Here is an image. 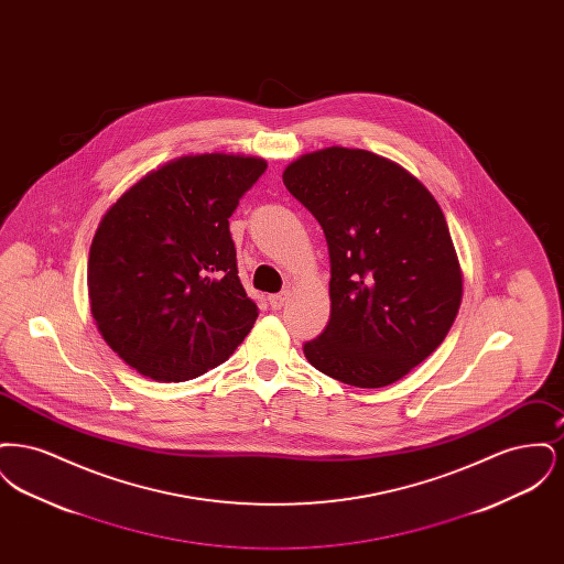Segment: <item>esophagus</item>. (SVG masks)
<instances>
[{
	"instance_id": "1",
	"label": "esophagus",
	"mask_w": 564,
	"mask_h": 564,
	"mask_svg": "<svg viewBox=\"0 0 564 564\" xmlns=\"http://www.w3.org/2000/svg\"><path fill=\"white\" fill-rule=\"evenodd\" d=\"M290 292H288V290H285V292H281V294H274V295H270L269 297V302H270V306H272V308H274V311H279V308H283V306H285V304H288V300H290Z\"/></svg>"
}]
</instances>
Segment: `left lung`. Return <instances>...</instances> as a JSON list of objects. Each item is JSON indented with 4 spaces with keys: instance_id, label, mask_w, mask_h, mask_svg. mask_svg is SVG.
I'll return each mask as SVG.
<instances>
[{
    "instance_id": "1",
    "label": "left lung",
    "mask_w": 564,
    "mask_h": 564,
    "mask_svg": "<svg viewBox=\"0 0 564 564\" xmlns=\"http://www.w3.org/2000/svg\"><path fill=\"white\" fill-rule=\"evenodd\" d=\"M283 184L329 249L332 313L306 359L350 387L398 382L442 345L463 297L437 200L398 162L340 145L295 159Z\"/></svg>"
}]
</instances>
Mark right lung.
Instances as JSON below:
<instances>
[{"mask_svg":"<svg viewBox=\"0 0 564 564\" xmlns=\"http://www.w3.org/2000/svg\"><path fill=\"white\" fill-rule=\"evenodd\" d=\"M242 154H188L127 189L88 256L90 313L139 375L184 382L224 364L258 319L228 217L267 171Z\"/></svg>","mask_w":564,"mask_h":564,"instance_id":"1","label":"right lung"}]
</instances>
